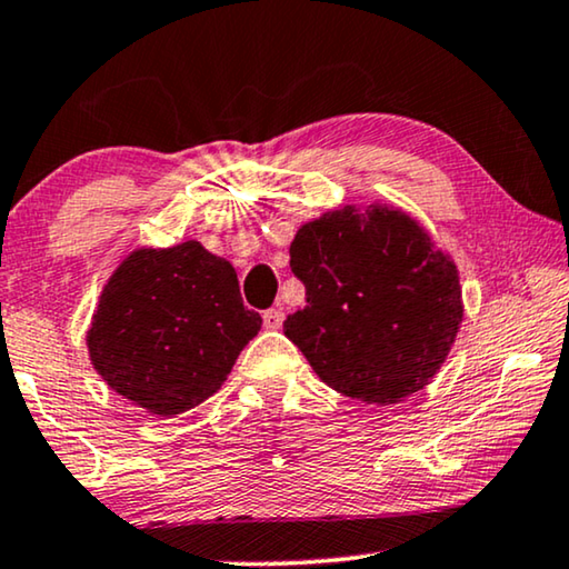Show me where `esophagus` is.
Masks as SVG:
<instances>
[{
    "instance_id": "34e87169",
    "label": "esophagus",
    "mask_w": 569,
    "mask_h": 569,
    "mask_svg": "<svg viewBox=\"0 0 569 569\" xmlns=\"http://www.w3.org/2000/svg\"><path fill=\"white\" fill-rule=\"evenodd\" d=\"M282 323H284V310L282 308H269L267 313H263V326H267V329L277 331V329H282Z\"/></svg>"
}]
</instances>
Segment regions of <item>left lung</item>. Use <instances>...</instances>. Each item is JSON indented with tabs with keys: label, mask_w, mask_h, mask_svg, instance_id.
Returning a JSON list of instances; mask_svg holds the SVG:
<instances>
[{
	"label": "left lung",
	"mask_w": 569,
	"mask_h": 569,
	"mask_svg": "<svg viewBox=\"0 0 569 569\" xmlns=\"http://www.w3.org/2000/svg\"><path fill=\"white\" fill-rule=\"evenodd\" d=\"M306 306L284 337L333 391L399 403L438 376L463 321L458 269L401 209H333L290 246Z\"/></svg>",
	"instance_id": "left-lung-1"
}]
</instances>
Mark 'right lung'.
<instances>
[{"label": "right lung", "instance_id": "add662e5", "mask_svg": "<svg viewBox=\"0 0 569 569\" xmlns=\"http://www.w3.org/2000/svg\"><path fill=\"white\" fill-rule=\"evenodd\" d=\"M259 329L232 263L186 240L137 248L119 263L92 316L88 349L116 393L173 417L220 391Z\"/></svg>", "mask_w": 569, "mask_h": 569}]
</instances>
